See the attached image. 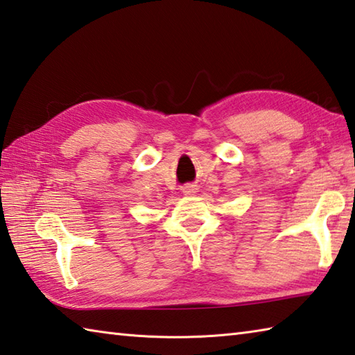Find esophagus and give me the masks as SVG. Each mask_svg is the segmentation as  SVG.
<instances>
[{"mask_svg":"<svg viewBox=\"0 0 355 355\" xmlns=\"http://www.w3.org/2000/svg\"><path fill=\"white\" fill-rule=\"evenodd\" d=\"M197 191H198V187H197L196 184H186V186L183 187V193H184V196H196Z\"/></svg>","mask_w":355,"mask_h":355,"instance_id":"34e87169","label":"esophagus"}]
</instances>
